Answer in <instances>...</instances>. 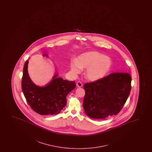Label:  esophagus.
I'll return each mask as SVG.
<instances>
[{"label":"esophagus","instance_id":"1","mask_svg":"<svg viewBox=\"0 0 152 152\" xmlns=\"http://www.w3.org/2000/svg\"><path fill=\"white\" fill-rule=\"evenodd\" d=\"M76 85H77L78 87L79 88H81L83 87V84H82V83H81L80 81H78L77 83H76Z\"/></svg>","mask_w":152,"mask_h":152}]
</instances>
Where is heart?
<instances>
[{
	"mask_svg": "<svg viewBox=\"0 0 152 152\" xmlns=\"http://www.w3.org/2000/svg\"><path fill=\"white\" fill-rule=\"evenodd\" d=\"M112 60L110 57L97 51L83 53L77 57L76 60L71 61L70 68L74 74L81 73L86 69L85 76L90 81H96L103 78L110 71Z\"/></svg>",
	"mask_w": 152,
	"mask_h": 152,
	"instance_id": "b5f03b06",
	"label": "heart"
}]
</instances>
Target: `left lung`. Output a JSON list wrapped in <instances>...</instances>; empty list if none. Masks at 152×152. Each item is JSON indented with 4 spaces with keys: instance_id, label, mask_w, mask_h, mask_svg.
<instances>
[{
    "instance_id": "8db88e82",
    "label": "left lung",
    "mask_w": 152,
    "mask_h": 152,
    "mask_svg": "<svg viewBox=\"0 0 152 152\" xmlns=\"http://www.w3.org/2000/svg\"><path fill=\"white\" fill-rule=\"evenodd\" d=\"M129 73H112L98 81L86 83L83 107L88 116L101 119L116 115L123 108L131 90Z\"/></svg>"
}]
</instances>
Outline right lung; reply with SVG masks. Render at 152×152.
Segmentation results:
<instances>
[{
    "label": "right lung",
    "instance_id": "right-lung-1",
    "mask_svg": "<svg viewBox=\"0 0 152 152\" xmlns=\"http://www.w3.org/2000/svg\"><path fill=\"white\" fill-rule=\"evenodd\" d=\"M43 56H48L45 53ZM28 64L26 61L23 69L22 89L29 106L42 115L60 113L66 104L67 95L76 87L75 82L58 77L56 72L46 85H36L29 77Z\"/></svg>",
    "mask_w": 152,
    "mask_h": 152
}]
</instances>
